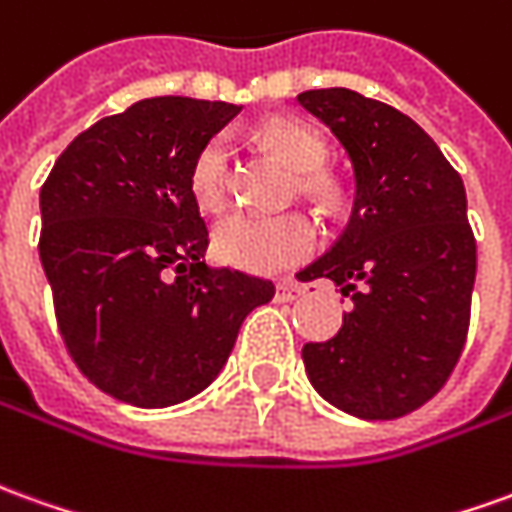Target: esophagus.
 <instances>
[{
    "mask_svg": "<svg viewBox=\"0 0 512 512\" xmlns=\"http://www.w3.org/2000/svg\"><path fill=\"white\" fill-rule=\"evenodd\" d=\"M305 293V285L296 280H282L277 282V299H282V302H291V299H299Z\"/></svg>",
    "mask_w": 512,
    "mask_h": 512,
    "instance_id": "esophagus-1",
    "label": "esophagus"
}]
</instances>
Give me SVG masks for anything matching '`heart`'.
Listing matches in <instances>:
<instances>
[{"instance_id":"b5f03b06","label":"heart","mask_w":512,"mask_h":512,"mask_svg":"<svg viewBox=\"0 0 512 512\" xmlns=\"http://www.w3.org/2000/svg\"><path fill=\"white\" fill-rule=\"evenodd\" d=\"M257 141L288 169L299 171L296 177L299 194L324 207H335L341 202V185L321 171L327 160V144L310 127L296 121H271L257 132ZM188 185L202 210L207 213L224 210L230 196V146L221 135H213L199 146L188 171ZM213 244H216V255L230 266L255 274H274L302 263L316 252L318 227L305 213H285V216L235 213L216 227Z\"/></svg>"}]
</instances>
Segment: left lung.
I'll use <instances>...</instances> for the list:
<instances>
[{
  "mask_svg": "<svg viewBox=\"0 0 512 512\" xmlns=\"http://www.w3.org/2000/svg\"><path fill=\"white\" fill-rule=\"evenodd\" d=\"M355 171V205L330 252L302 268L352 296L335 338L305 343L313 388L343 413L388 421L430 402L466 343L477 241L466 188L438 144L396 107L349 88L296 96Z\"/></svg>",
  "mask_w": 512,
  "mask_h": 512,
  "instance_id": "obj_1",
  "label": "left lung"
}]
</instances>
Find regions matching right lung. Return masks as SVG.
Masks as SVG:
<instances>
[{
  "instance_id": "add662e5",
  "label": "right lung",
  "mask_w": 512,
  "mask_h": 512,
  "mask_svg": "<svg viewBox=\"0 0 512 512\" xmlns=\"http://www.w3.org/2000/svg\"><path fill=\"white\" fill-rule=\"evenodd\" d=\"M238 105L141 99L96 121L41 188V263L63 343L99 391L180 405L219 377L244 318L274 282L205 263L188 171Z\"/></svg>"
}]
</instances>
